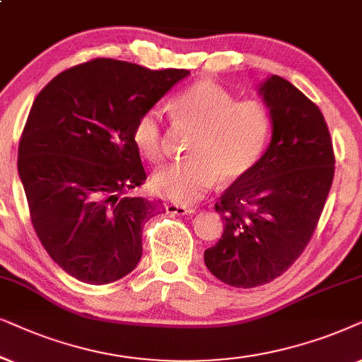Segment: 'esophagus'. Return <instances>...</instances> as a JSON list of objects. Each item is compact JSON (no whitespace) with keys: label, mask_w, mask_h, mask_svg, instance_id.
I'll return each instance as SVG.
<instances>
[{"label":"esophagus","mask_w":362,"mask_h":362,"mask_svg":"<svg viewBox=\"0 0 362 362\" xmlns=\"http://www.w3.org/2000/svg\"><path fill=\"white\" fill-rule=\"evenodd\" d=\"M167 214L170 215H192L195 214V209L192 206H185V205H178V204H168L165 205Z\"/></svg>","instance_id":"1"}]
</instances>
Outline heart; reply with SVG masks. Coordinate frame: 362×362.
Here are the masks:
<instances>
[{"mask_svg":"<svg viewBox=\"0 0 362 362\" xmlns=\"http://www.w3.org/2000/svg\"><path fill=\"white\" fill-rule=\"evenodd\" d=\"M173 119L194 129L190 160L158 172L152 187L163 199L178 205H192L223 182L243 178L267 147L272 115L262 100H238L211 83L199 81L180 93L170 104ZM132 141L142 157L158 163L165 157V132L158 109L139 115Z\"/></svg>","mask_w":362,"mask_h":362,"instance_id":"1","label":"heart"}]
</instances>
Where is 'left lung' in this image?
Masks as SVG:
<instances>
[{
  "label": "left lung",
  "mask_w": 362,
  "mask_h": 362,
  "mask_svg": "<svg viewBox=\"0 0 362 362\" xmlns=\"http://www.w3.org/2000/svg\"><path fill=\"white\" fill-rule=\"evenodd\" d=\"M272 142L252 172L223 192L215 210L223 233L205 264L235 288L267 285L300 258L315 233L334 177V151L317 105L279 76L259 86Z\"/></svg>",
  "instance_id": "left-lung-1"
}]
</instances>
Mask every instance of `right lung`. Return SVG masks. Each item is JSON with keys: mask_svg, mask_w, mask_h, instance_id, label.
Wrapping results in <instances>:
<instances>
[{"mask_svg": "<svg viewBox=\"0 0 362 362\" xmlns=\"http://www.w3.org/2000/svg\"><path fill=\"white\" fill-rule=\"evenodd\" d=\"M189 74L98 57L62 71L33 103L19 178L37 238L79 281L107 285L137 267L144 225L160 204L124 197L147 178L132 129Z\"/></svg>", "mask_w": 362, "mask_h": 362, "instance_id": "add662e5", "label": "right lung"}]
</instances>
